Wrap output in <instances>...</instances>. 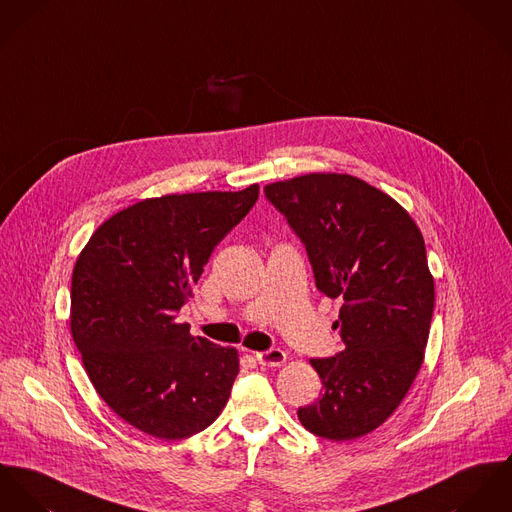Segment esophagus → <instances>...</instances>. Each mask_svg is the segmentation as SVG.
I'll use <instances>...</instances> for the list:
<instances>
[{"mask_svg":"<svg viewBox=\"0 0 512 512\" xmlns=\"http://www.w3.org/2000/svg\"><path fill=\"white\" fill-rule=\"evenodd\" d=\"M255 357L259 361V365H263V367H281L286 361V353L279 347H273L267 351H257Z\"/></svg>","mask_w":512,"mask_h":512,"instance_id":"obj_1","label":"esophagus"}]
</instances>
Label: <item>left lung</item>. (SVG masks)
I'll return each mask as SVG.
<instances>
[{"label": "left lung", "instance_id": "obj_1", "mask_svg": "<svg viewBox=\"0 0 512 512\" xmlns=\"http://www.w3.org/2000/svg\"><path fill=\"white\" fill-rule=\"evenodd\" d=\"M265 198L306 247L316 288L343 302V349L310 359L324 391L298 420L326 440L361 438L395 412L424 359L434 312L424 237L391 196L349 174L296 176Z\"/></svg>", "mask_w": 512, "mask_h": 512}]
</instances>
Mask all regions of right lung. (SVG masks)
Instances as JSON below:
<instances>
[{"instance_id": "add662e5", "label": "right lung", "mask_w": 512, "mask_h": 512, "mask_svg": "<svg viewBox=\"0 0 512 512\" xmlns=\"http://www.w3.org/2000/svg\"><path fill=\"white\" fill-rule=\"evenodd\" d=\"M257 198L251 184L137 202L96 229L76 261L70 330L86 373L115 414L149 436H194L228 402L237 351L190 336L176 314Z\"/></svg>"}]
</instances>
